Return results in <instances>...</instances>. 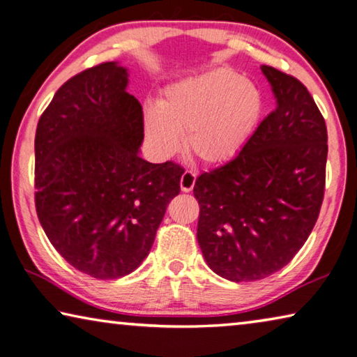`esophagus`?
<instances>
[{
	"label": "esophagus",
	"instance_id": "esophagus-1",
	"mask_svg": "<svg viewBox=\"0 0 357 357\" xmlns=\"http://www.w3.org/2000/svg\"><path fill=\"white\" fill-rule=\"evenodd\" d=\"M195 183H196V174L192 171H185L182 178H180V188H182V191L185 192L191 191Z\"/></svg>",
	"mask_w": 357,
	"mask_h": 357
}]
</instances>
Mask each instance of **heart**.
Here are the masks:
<instances>
[{"instance_id": "1", "label": "heart", "mask_w": 357, "mask_h": 357, "mask_svg": "<svg viewBox=\"0 0 357 357\" xmlns=\"http://www.w3.org/2000/svg\"><path fill=\"white\" fill-rule=\"evenodd\" d=\"M264 99L253 82L213 69L172 84L144 115L145 136L160 158L172 156L185 136L186 151L204 165H223L255 132Z\"/></svg>"}]
</instances>
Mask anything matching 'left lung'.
<instances>
[{"mask_svg":"<svg viewBox=\"0 0 357 357\" xmlns=\"http://www.w3.org/2000/svg\"><path fill=\"white\" fill-rule=\"evenodd\" d=\"M277 98L234 160L196 178L197 242L208 267L256 282L294 258L324 197L327 128L301 80L261 66Z\"/></svg>","mask_w":357,"mask_h":357,"instance_id":"8db88e82","label":"left lung"}]
</instances>
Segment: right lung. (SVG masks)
Instances as JSON below:
<instances>
[{
  "label": "right lung",
  "mask_w": 357,
  "mask_h": 357,
  "mask_svg": "<svg viewBox=\"0 0 357 357\" xmlns=\"http://www.w3.org/2000/svg\"><path fill=\"white\" fill-rule=\"evenodd\" d=\"M114 61L58 89L34 137V204L50 243L77 271L120 278L153 245L185 169L139 156L142 106Z\"/></svg>",
  "instance_id": "obj_1"
}]
</instances>
